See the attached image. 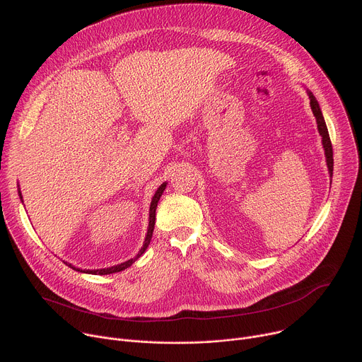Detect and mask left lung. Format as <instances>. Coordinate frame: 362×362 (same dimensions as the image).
I'll use <instances>...</instances> for the list:
<instances>
[{
    "label": "left lung",
    "mask_w": 362,
    "mask_h": 362,
    "mask_svg": "<svg viewBox=\"0 0 362 362\" xmlns=\"http://www.w3.org/2000/svg\"><path fill=\"white\" fill-rule=\"evenodd\" d=\"M308 95H309V105H311V109H313V113L317 119V124H318V132L322 137V146H324V151H325V158H327V166H328V172H329V177H332V170H334V158H332V144H331V139H329V133H328V129H327V124H325V120H324V116H322V112H321V107H320V103L317 101L315 95L306 90ZM332 182V179H331Z\"/></svg>",
    "instance_id": "left-lung-1"
}]
</instances>
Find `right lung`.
Instances as JSON below:
<instances>
[{
	"mask_svg": "<svg viewBox=\"0 0 362 362\" xmlns=\"http://www.w3.org/2000/svg\"><path fill=\"white\" fill-rule=\"evenodd\" d=\"M166 182L165 183H162L160 186H159V189L156 190V193H154V196H153V199H151V202H150V209H148V226H147V233H146V238H144V243H143V246H141V249L139 250V253L133 257V259H129V261H126V262H123V264H119V265H115V267H110V268H105V269H86V271H83V269H80V268H76V267H73L71 264H69V262H64L67 267H70L71 269H74V271H77V272H83V274H91V275H109V274H116V272H122V271H124V269H127L129 267H132V264H134L139 257L146 252V249H147V246H148V243H150V240H151V236H153V229H154V221H156V208H158V203H159V200H160V196L163 194V192H165V189H166ZM18 196H20V199H21V202H23V194H21V190H20V187H18Z\"/></svg>",
	"mask_w": 362,
	"mask_h": 362,
	"instance_id": "obj_1",
	"label": "right lung"
}]
</instances>
